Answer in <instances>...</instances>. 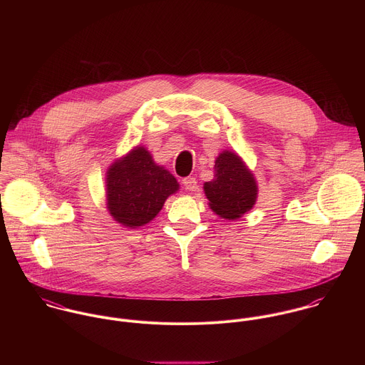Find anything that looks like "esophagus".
Here are the masks:
<instances>
[{"instance_id": "34e87169", "label": "esophagus", "mask_w": 365, "mask_h": 365, "mask_svg": "<svg viewBox=\"0 0 365 365\" xmlns=\"http://www.w3.org/2000/svg\"><path fill=\"white\" fill-rule=\"evenodd\" d=\"M182 184H184L185 190H188V191H197L198 190V182L194 177H185L182 180Z\"/></svg>"}]
</instances>
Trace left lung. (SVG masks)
<instances>
[{
    "label": "left lung",
    "mask_w": 365,
    "mask_h": 365,
    "mask_svg": "<svg viewBox=\"0 0 365 365\" xmlns=\"http://www.w3.org/2000/svg\"><path fill=\"white\" fill-rule=\"evenodd\" d=\"M215 178L204 184L209 208L225 219L242 217L255 207L257 182L245 161L225 150L215 160Z\"/></svg>",
    "instance_id": "left-lung-1"
}]
</instances>
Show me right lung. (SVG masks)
<instances>
[{
	"instance_id": "right-lung-1",
	"label": "right lung",
	"mask_w": 365,
	"mask_h": 365,
	"mask_svg": "<svg viewBox=\"0 0 365 365\" xmlns=\"http://www.w3.org/2000/svg\"><path fill=\"white\" fill-rule=\"evenodd\" d=\"M105 181L108 212L132 229L153 220L165 200L180 188L174 175L156 164L143 146L109 165Z\"/></svg>"
}]
</instances>
